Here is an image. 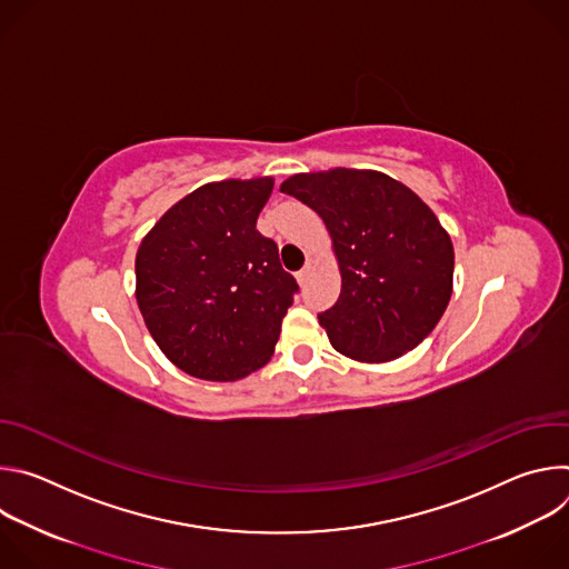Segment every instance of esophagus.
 Here are the masks:
<instances>
[{"label":"esophagus","mask_w":569,"mask_h":569,"mask_svg":"<svg viewBox=\"0 0 569 569\" xmlns=\"http://www.w3.org/2000/svg\"><path fill=\"white\" fill-rule=\"evenodd\" d=\"M308 274H310V268L306 266L303 270H299V272L295 274V277H297V283H299V286H303V283H306V279H308Z\"/></svg>","instance_id":"34e87169"}]
</instances>
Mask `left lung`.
<instances>
[{"label": "left lung", "mask_w": 569, "mask_h": 569, "mask_svg": "<svg viewBox=\"0 0 569 569\" xmlns=\"http://www.w3.org/2000/svg\"><path fill=\"white\" fill-rule=\"evenodd\" d=\"M327 224L340 297L319 327L358 362H389L417 349L452 295L455 250L435 211L402 182L369 169L290 176L281 187Z\"/></svg>", "instance_id": "1"}]
</instances>
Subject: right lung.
Returning a JSON list of instances; mask_svg holds the SVG:
<instances>
[{
	"mask_svg": "<svg viewBox=\"0 0 569 569\" xmlns=\"http://www.w3.org/2000/svg\"><path fill=\"white\" fill-rule=\"evenodd\" d=\"M272 189L270 176L202 184L141 238L137 306L161 353L193 378L240 380L274 353L297 281L257 229Z\"/></svg>",
	"mask_w": 569,
	"mask_h": 569,
	"instance_id": "obj_1",
	"label": "right lung"
}]
</instances>
